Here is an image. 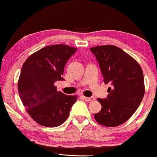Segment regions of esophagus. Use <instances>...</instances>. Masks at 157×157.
<instances>
[{
  "label": "esophagus",
  "mask_w": 157,
  "mask_h": 157,
  "mask_svg": "<svg viewBox=\"0 0 157 157\" xmlns=\"http://www.w3.org/2000/svg\"><path fill=\"white\" fill-rule=\"evenodd\" d=\"M82 98L84 99L87 102H91V101H93V100H94V97H86L85 96H82Z\"/></svg>",
  "instance_id": "1"
}]
</instances>
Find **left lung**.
I'll use <instances>...</instances> for the list:
<instances>
[{
  "instance_id": "left-lung-1",
  "label": "left lung",
  "mask_w": 157,
  "mask_h": 157,
  "mask_svg": "<svg viewBox=\"0 0 157 157\" xmlns=\"http://www.w3.org/2000/svg\"><path fill=\"white\" fill-rule=\"evenodd\" d=\"M96 57L105 84L111 83L106 99L98 98L102 109L94 114L100 125L116 127L134 114L145 94L142 69L135 59L112 45L90 48Z\"/></svg>"
}]
</instances>
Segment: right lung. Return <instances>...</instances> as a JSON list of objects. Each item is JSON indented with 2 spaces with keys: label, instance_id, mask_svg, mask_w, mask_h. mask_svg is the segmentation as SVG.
I'll use <instances>...</instances> for the list:
<instances>
[{
  "label": "right lung",
  "instance_id": "right-lung-1",
  "mask_svg": "<svg viewBox=\"0 0 157 157\" xmlns=\"http://www.w3.org/2000/svg\"><path fill=\"white\" fill-rule=\"evenodd\" d=\"M77 48L64 44L46 46L31 55L21 68L17 89L27 113L37 123L57 127L67 120L77 95L57 91L64 66Z\"/></svg>",
  "mask_w": 157,
  "mask_h": 157
}]
</instances>
